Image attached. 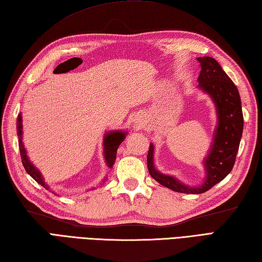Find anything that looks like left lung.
Here are the masks:
<instances>
[{"mask_svg": "<svg viewBox=\"0 0 262 262\" xmlns=\"http://www.w3.org/2000/svg\"><path fill=\"white\" fill-rule=\"evenodd\" d=\"M198 60L202 66L198 77L199 88L210 94L219 115L214 143L204 162L207 174L205 182L202 186L192 188L182 185L170 176L160 173L153 165L152 144H149L147 153V168L152 178L162 186L182 193L206 192L230 173L235 163L243 132V114L237 88L214 58L206 56L199 57Z\"/></svg>", "mask_w": 262, "mask_h": 262, "instance_id": "obj_1", "label": "left lung"}]
</instances>
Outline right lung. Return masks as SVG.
Here are the masks:
<instances>
[{"label":"right lung","instance_id":"add662e5","mask_svg":"<svg viewBox=\"0 0 262 262\" xmlns=\"http://www.w3.org/2000/svg\"><path fill=\"white\" fill-rule=\"evenodd\" d=\"M18 122H16V133H18V136H19V149H20V155H21V161H22V164H24L26 171L29 173L33 179H35L39 185H41L42 187L47 188V185L43 181V178L41 177L40 172H39L35 166H33L29 159H28L27 154H26V149L24 147V144H22V124H21V115L18 116ZM125 140V133L122 132H110L108 133L107 135L104 137V159H105V162H107L109 168L114 165L115 161H116V155H117V148L120 145V143Z\"/></svg>","mask_w":262,"mask_h":262}]
</instances>
